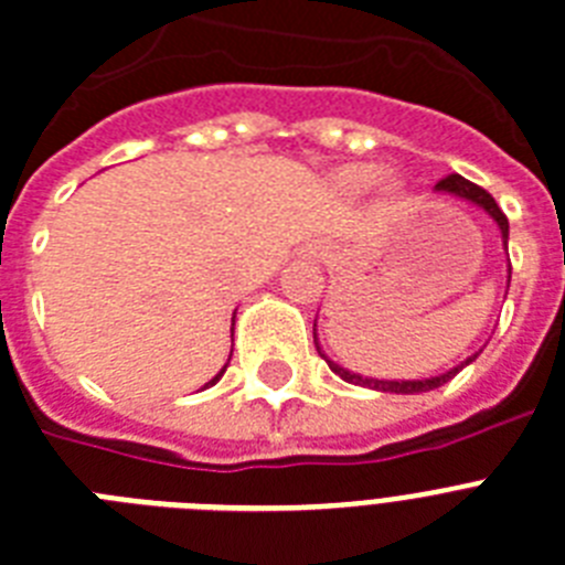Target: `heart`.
Listing matches in <instances>:
<instances>
[{"instance_id":"b5f03b06","label":"heart","mask_w":565,"mask_h":565,"mask_svg":"<svg viewBox=\"0 0 565 565\" xmlns=\"http://www.w3.org/2000/svg\"><path fill=\"white\" fill-rule=\"evenodd\" d=\"M374 180H377V168L374 166H351L342 171V182H345V188H351V191H365V188H371ZM383 194L388 196V200H399L403 188H399L397 180H388L383 185Z\"/></svg>"}]
</instances>
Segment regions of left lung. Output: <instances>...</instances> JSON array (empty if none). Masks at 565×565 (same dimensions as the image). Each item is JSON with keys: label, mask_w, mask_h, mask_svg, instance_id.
<instances>
[{"label": "left lung", "mask_w": 565, "mask_h": 565, "mask_svg": "<svg viewBox=\"0 0 565 565\" xmlns=\"http://www.w3.org/2000/svg\"><path fill=\"white\" fill-rule=\"evenodd\" d=\"M434 191H440V194H451V196H460V200H469L475 202V205H480V209L486 211V214L498 223L500 234H503V245L509 243V220H505V214L500 211V205L494 202V196L486 191V188L475 185V182L462 180L460 173H448L446 180H440L437 185H434ZM509 279H512V268H509ZM315 345H317V331H315ZM317 351H320V345H317ZM322 354V351H320ZM326 356V354H322ZM477 356V354H475ZM475 356H469L466 363L455 365L451 371H446V374H440V377H428V380H374V377H360V374H354V371H345L340 369L337 363H331L329 360V369L334 371V374H340L345 383H354V385H363V388H374V392H392V394H420V392H431V388H440L443 383H448V380L455 377V374H460L462 369L469 363H475Z\"/></svg>", "instance_id": "left-lung-1"}]
</instances>
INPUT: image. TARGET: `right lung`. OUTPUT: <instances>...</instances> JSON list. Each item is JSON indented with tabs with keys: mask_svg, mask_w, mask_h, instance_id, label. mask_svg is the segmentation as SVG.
<instances>
[{
	"mask_svg": "<svg viewBox=\"0 0 565 565\" xmlns=\"http://www.w3.org/2000/svg\"><path fill=\"white\" fill-rule=\"evenodd\" d=\"M223 371H225V369H223ZM223 371H220V374H216V377H214V380H211V383H209V385H214V383H216V380L223 377Z\"/></svg>",
	"mask_w": 565,
	"mask_h": 565,
	"instance_id": "add662e5",
	"label": "right lung"
}]
</instances>
